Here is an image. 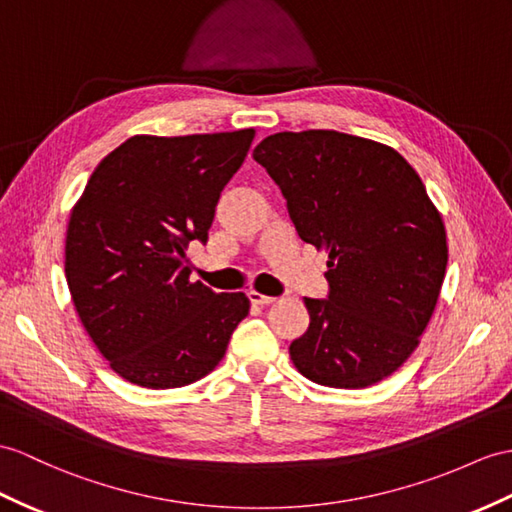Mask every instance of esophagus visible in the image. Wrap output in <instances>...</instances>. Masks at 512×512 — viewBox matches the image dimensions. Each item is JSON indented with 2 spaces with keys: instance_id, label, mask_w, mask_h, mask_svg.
I'll use <instances>...</instances> for the list:
<instances>
[{
  "instance_id": "obj_1",
  "label": "esophagus",
  "mask_w": 512,
  "mask_h": 512,
  "mask_svg": "<svg viewBox=\"0 0 512 512\" xmlns=\"http://www.w3.org/2000/svg\"><path fill=\"white\" fill-rule=\"evenodd\" d=\"M247 297H249V302L256 304V306H267V304H271V302H273V297L263 295V293H258V291H249V293H247Z\"/></svg>"
}]
</instances>
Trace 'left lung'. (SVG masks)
<instances>
[{
	"label": "left lung",
	"instance_id": "1",
	"mask_svg": "<svg viewBox=\"0 0 512 512\" xmlns=\"http://www.w3.org/2000/svg\"><path fill=\"white\" fill-rule=\"evenodd\" d=\"M254 160L280 186L299 239L328 252V297L289 354L332 389H365L415 352L447 267L445 226L393 147L336 130L278 132Z\"/></svg>",
	"mask_w": 512,
	"mask_h": 512
}]
</instances>
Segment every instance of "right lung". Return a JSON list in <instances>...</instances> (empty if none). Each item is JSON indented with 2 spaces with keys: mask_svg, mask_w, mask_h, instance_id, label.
<instances>
[{
  "mask_svg": "<svg viewBox=\"0 0 512 512\" xmlns=\"http://www.w3.org/2000/svg\"><path fill=\"white\" fill-rule=\"evenodd\" d=\"M254 134L132 136L99 162L73 206L65 245L71 299L123 380L178 389L204 378L247 317L245 293L189 280L186 247L208 241L219 195Z\"/></svg>",
  "mask_w": 512,
  "mask_h": 512,
  "instance_id": "right-lung-1",
  "label": "right lung"
}]
</instances>
